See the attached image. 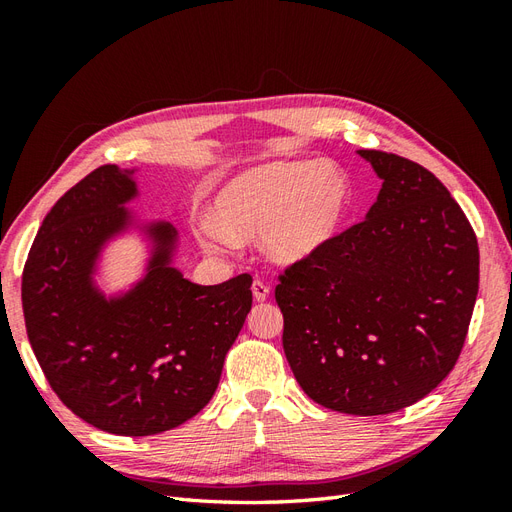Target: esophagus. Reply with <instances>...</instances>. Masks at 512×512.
<instances>
[{
  "label": "esophagus",
  "mask_w": 512,
  "mask_h": 512,
  "mask_svg": "<svg viewBox=\"0 0 512 512\" xmlns=\"http://www.w3.org/2000/svg\"><path fill=\"white\" fill-rule=\"evenodd\" d=\"M252 294H254V299H256L258 303H262V301H267V299H269L271 288H269L265 282L256 280V282L252 284Z\"/></svg>",
  "instance_id": "obj_1"
}]
</instances>
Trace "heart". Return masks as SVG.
I'll list each match as a JSON object with an SVG mask.
<instances>
[{
    "label": "heart",
    "mask_w": 512,
    "mask_h": 512,
    "mask_svg": "<svg viewBox=\"0 0 512 512\" xmlns=\"http://www.w3.org/2000/svg\"><path fill=\"white\" fill-rule=\"evenodd\" d=\"M352 205V181L331 162H269L230 179L215 198V213L196 222V239L224 256L237 239L260 235V250L275 265H299L327 247Z\"/></svg>",
    "instance_id": "obj_1"
}]
</instances>
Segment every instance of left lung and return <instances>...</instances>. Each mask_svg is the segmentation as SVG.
Returning <instances> with one entry per match:
<instances>
[{"instance_id":"left-lung-1","label":"left lung","mask_w":512,"mask_h":512,"mask_svg":"<svg viewBox=\"0 0 512 512\" xmlns=\"http://www.w3.org/2000/svg\"><path fill=\"white\" fill-rule=\"evenodd\" d=\"M382 179L361 224L280 275L284 352L316 404L356 416L416 404L451 374L478 294L476 235L440 179L359 149Z\"/></svg>"}]
</instances>
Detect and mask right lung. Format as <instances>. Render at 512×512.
<instances>
[{"label": "right lung", "instance_id": "right-lung-1", "mask_svg": "<svg viewBox=\"0 0 512 512\" xmlns=\"http://www.w3.org/2000/svg\"><path fill=\"white\" fill-rule=\"evenodd\" d=\"M134 168L106 164L61 196L23 269L29 344L64 404L117 436H153L203 410L252 309V277L198 286L173 267L179 232L138 222ZM130 229L150 241L146 275L106 298L93 275L105 245Z\"/></svg>", "mask_w": 512, "mask_h": 512}]
</instances>
